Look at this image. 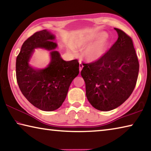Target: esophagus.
Wrapping results in <instances>:
<instances>
[{
  "label": "esophagus",
  "mask_w": 151,
  "mask_h": 151,
  "mask_svg": "<svg viewBox=\"0 0 151 151\" xmlns=\"http://www.w3.org/2000/svg\"><path fill=\"white\" fill-rule=\"evenodd\" d=\"M83 64H82L81 63H79V71H80V72H81L82 69H83Z\"/></svg>",
  "instance_id": "obj_1"
}]
</instances>
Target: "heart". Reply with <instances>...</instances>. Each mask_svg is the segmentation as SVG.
Listing matches in <instances>:
<instances>
[{
  "instance_id": "1",
  "label": "heart",
  "mask_w": 151,
  "mask_h": 151,
  "mask_svg": "<svg viewBox=\"0 0 151 151\" xmlns=\"http://www.w3.org/2000/svg\"><path fill=\"white\" fill-rule=\"evenodd\" d=\"M75 50H81L82 57L88 62H95L103 57L108 50L110 40L105 32H96L94 35L85 36L73 40L70 43Z\"/></svg>"
}]
</instances>
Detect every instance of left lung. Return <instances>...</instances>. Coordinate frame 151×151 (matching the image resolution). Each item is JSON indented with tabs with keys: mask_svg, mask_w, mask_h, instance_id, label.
I'll return each instance as SVG.
<instances>
[{
	"mask_svg": "<svg viewBox=\"0 0 151 151\" xmlns=\"http://www.w3.org/2000/svg\"><path fill=\"white\" fill-rule=\"evenodd\" d=\"M118 39L100 60L83 64L81 76L86 96L94 108L109 111L131 96L136 85L139 64L131 38L114 28Z\"/></svg>",
	"mask_w": 151,
	"mask_h": 151,
	"instance_id": "8db88e82",
	"label": "left lung"
}]
</instances>
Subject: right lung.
I'll list each match as a JSON object with an SVG mask.
<instances>
[{
    "label": "right lung",
    "mask_w": 151,
    "mask_h": 151,
    "mask_svg": "<svg viewBox=\"0 0 151 151\" xmlns=\"http://www.w3.org/2000/svg\"><path fill=\"white\" fill-rule=\"evenodd\" d=\"M55 39V36L47 30L35 32L22 45L16 61L20 91L32 105L44 111H55L62 105L71 83L79 73L78 60H64L55 50L57 47ZM36 48L50 50V63L45 69L29 65Z\"/></svg>",
    "instance_id": "obj_1"
}]
</instances>
